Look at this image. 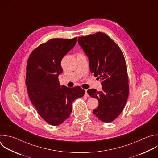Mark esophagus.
<instances>
[{
	"mask_svg": "<svg viewBox=\"0 0 158 158\" xmlns=\"http://www.w3.org/2000/svg\"><path fill=\"white\" fill-rule=\"evenodd\" d=\"M85 96H86V97L89 96V95L87 94V90H85Z\"/></svg>",
	"mask_w": 158,
	"mask_h": 158,
	"instance_id": "34e87169",
	"label": "esophagus"
}]
</instances>
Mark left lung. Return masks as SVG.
<instances>
[{"label":"left lung","mask_w":158,"mask_h":158,"mask_svg":"<svg viewBox=\"0 0 158 158\" xmlns=\"http://www.w3.org/2000/svg\"><path fill=\"white\" fill-rule=\"evenodd\" d=\"M78 43L89 58L90 71L101 80L102 90L89 89L98 106L93 114L103 122L115 120L123 110L129 94L126 61L118 45L107 35L97 32L78 37Z\"/></svg>","instance_id":"obj_1"}]
</instances>
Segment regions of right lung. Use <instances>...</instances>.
<instances>
[{
  "label": "right lung",
  "instance_id": "right-lung-1",
  "mask_svg": "<svg viewBox=\"0 0 158 158\" xmlns=\"http://www.w3.org/2000/svg\"><path fill=\"white\" fill-rule=\"evenodd\" d=\"M76 41L77 37L51 39L34 49L27 61L25 84L28 97L40 116L52 126L68 118L72 102L85 94L80 86H61L58 80L63 72L61 60Z\"/></svg>",
  "mask_w": 158,
  "mask_h": 158
}]
</instances>
